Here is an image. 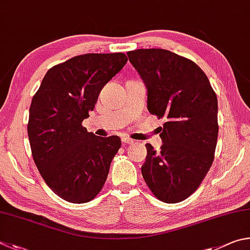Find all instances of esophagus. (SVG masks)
<instances>
[{
	"instance_id": "obj_1",
	"label": "esophagus",
	"mask_w": 250,
	"mask_h": 250,
	"mask_svg": "<svg viewBox=\"0 0 250 250\" xmlns=\"http://www.w3.org/2000/svg\"><path fill=\"white\" fill-rule=\"evenodd\" d=\"M122 142L124 143V144H127V145H132V144H134V141H133V139H130V138H128V137H124V138H122Z\"/></svg>"
}]
</instances>
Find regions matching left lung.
<instances>
[{"label":"left lung","mask_w":250,"mask_h":250,"mask_svg":"<svg viewBox=\"0 0 250 250\" xmlns=\"http://www.w3.org/2000/svg\"><path fill=\"white\" fill-rule=\"evenodd\" d=\"M148 91L147 107L166 121L159 151L146 144L142 174L157 199L178 203L194 193L213 164L217 144V98L193 61L160 48L128 51Z\"/></svg>","instance_id":"8db88e82"}]
</instances>
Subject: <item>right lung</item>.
<instances>
[{
    "label": "right lung",
    "mask_w": 250,
    "mask_h": 250,
    "mask_svg": "<svg viewBox=\"0 0 250 250\" xmlns=\"http://www.w3.org/2000/svg\"><path fill=\"white\" fill-rule=\"evenodd\" d=\"M123 52L76 56L48 70L29 107L33 159L47 186L70 203H86L102 190L118 136L99 137L82 126L101 90L127 62Z\"/></svg>",
    "instance_id": "obj_1"
}]
</instances>
